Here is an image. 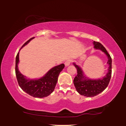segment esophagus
<instances>
[{"label": "esophagus", "instance_id": "1", "mask_svg": "<svg viewBox=\"0 0 126 126\" xmlns=\"http://www.w3.org/2000/svg\"><path fill=\"white\" fill-rule=\"evenodd\" d=\"M71 63V60H70V59H68L67 61H66L64 63V64L65 67H68V66H69L70 65V64Z\"/></svg>", "mask_w": 126, "mask_h": 126}]
</instances>
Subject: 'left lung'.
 I'll use <instances>...</instances> for the list:
<instances>
[{
    "mask_svg": "<svg viewBox=\"0 0 126 126\" xmlns=\"http://www.w3.org/2000/svg\"><path fill=\"white\" fill-rule=\"evenodd\" d=\"M93 44L94 49L101 50L107 57V64L108 65V72L103 78L91 79L87 77L84 74L82 68L76 64V63H73V64L77 69V75L73 80L75 88L80 95L88 97H94L102 92L109 84L112 74V59L110 55L100 43L93 41Z\"/></svg>",
    "mask_w": 126,
    "mask_h": 126,
    "instance_id": "1",
    "label": "left lung"
}]
</instances>
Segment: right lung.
<instances>
[{"label":"right lung","mask_w":126,"mask_h":126,"mask_svg":"<svg viewBox=\"0 0 126 126\" xmlns=\"http://www.w3.org/2000/svg\"><path fill=\"white\" fill-rule=\"evenodd\" d=\"M33 37L23 44L20 48L27 45ZM19 50V51H20ZM19 52L16 59V74L18 84L23 91L35 98H44L50 95L54 90L60 72L64 68V64H61L50 69L44 75L39 78L29 79L20 73L18 69L19 63Z\"/></svg>","instance_id":"obj_1"}]
</instances>
